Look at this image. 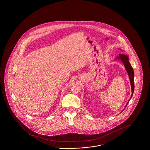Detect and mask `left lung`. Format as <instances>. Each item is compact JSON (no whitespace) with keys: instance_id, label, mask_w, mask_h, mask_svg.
<instances>
[{"instance_id":"obj_1","label":"left lung","mask_w":150,"mask_h":150,"mask_svg":"<svg viewBox=\"0 0 150 150\" xmlns=\"http://www.w3.org/2000/svg\"><path fill=\"white\" fill-rule=\"evenodd\" d=\"M119 57H117V59H120L121 61H122L123 64H124V65L125 68V69L127 70V72L128 74V75H129V77L130 79V83H131V86H132V94L131 96V97L130 98V100L132 98V96L133 95V93H134V70L132 68V65L130 63H129V58L127 57V55L125 54H119ZM129 100L128 102L127 103V104L125 105V108H126V107L127 106V104L129 103ZM124 108V109H125ZM124 109H123V110H124Z\"/></svg>"}]
</instances>
